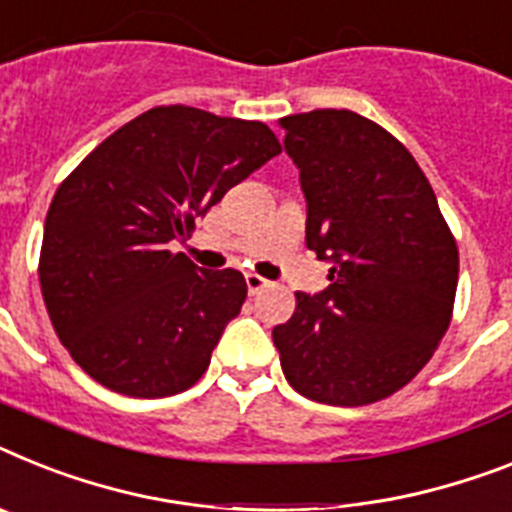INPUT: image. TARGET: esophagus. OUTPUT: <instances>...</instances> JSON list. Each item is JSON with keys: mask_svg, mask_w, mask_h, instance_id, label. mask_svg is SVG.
Wrapping results in <instances>:
<instances>
[{"mask_svg": "<svg viewBox=\"0 0 512 512\" xmlns=\"http://www.w3.org/2000/svg\"><path fill=\"white\" fill-rule=\"evenodd\" d=\"M244 281H247V291L252 296L263 294V291L270 286V281H265V278L257 276V273H247V276H244Z\"/></svg>", "mask_w": 512, "mask_h": 512, "instance_id": "34e87169", "label": "esophagus"}]
</instances>
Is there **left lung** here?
I'll list each match as a JSON object with an SVG mask.
<instances>
[{"label":"left lung","mask_w":512,"mask_h":512,"mask_svg":"<svg viewBox=\"0 0 512 512\" xmlns=\"http://www.w3.org/2000/svg\"><path fill=\"white\" fill-rule=\"evenodd\" d=\"M307 200V247L330 286L296 291L273 328L291 388L328 406H367L432 359L453 315L458 247L427 176L388 130L349 109L281 119Z\"/></svg>","instance_id":"obj_1"}]
</instances>
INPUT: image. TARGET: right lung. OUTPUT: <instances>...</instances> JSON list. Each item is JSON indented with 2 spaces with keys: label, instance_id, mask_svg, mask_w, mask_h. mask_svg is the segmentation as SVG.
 <instances>
[{
  "label": "right lung",
  "instance_id": "obj_1",
  "mask_svg": "<svg viewBox=\"0 0 512 512\" xmlns=\"http://www.w3.org/2000/svg\"><path fill=\"white\" fill-rule=\"evenodd\" d=\"M278 153L263 122L156 106L59 184L38 278L51 325L85 375L132 398L176 395L205 375L247 283L169 247Z\"/></svg>",
  "mask_w": 512,
  "mask_h": 512
}]
</instances>
